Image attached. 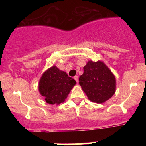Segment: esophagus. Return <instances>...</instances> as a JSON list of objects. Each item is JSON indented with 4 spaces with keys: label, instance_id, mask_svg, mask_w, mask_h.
I'll list each match as a JSON object with an SVG mask.
<instances>
[{
    "label": "esophagus",
    "instance_id": "1",
    "mask_svg": "<svg viewBox=\"0 0 146 146\" xmlns=\"http://www.w3.org/2000/svg\"><path fill=\"white\" fill-rule=\"evenodd\" d=\"M74 79L76 80V81L77 82V83H78V76H74Z\"/></svg>",
    "mask_w": 146,
    "mask_h": 146
}]
</instances>
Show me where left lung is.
I'll list each match as a JSON object with an SVG mask.
<instances>
[{
  "instance_id": "8db88e82",
  "label": "left lung",
  "mask_w": 146,
  "mask_h": 146,
  "mask_svg": "<svg viewBox=\"0 0 146 146\" xmlns=\"http://www.w3.org/2000/svg\"><path fill=\"white\" fill-rule=\"evenodd\" d=\"M83 69V74L79 78V84L90 100L103 103L114 95L115 76L104 63L89 61Z\"/></svg>"
}]
</instances>
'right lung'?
<instances>
[{
  "instance_id": "1",
  "label": "right lung",
  "mask_w": 146,
  "mask_h": 146,
  "mask_svg": "<svg viewBox=\"0 0 146 146\" xmlns=\"http://www.w3.org/2000/svg\"><path fill=\"white\" fill-rule=\"evenodd\" d=\"M76 80L56 66L49 68L43 73L39 82V91L46 102L51 104L64 102Z\"/></svg>"
}]
</instances>
